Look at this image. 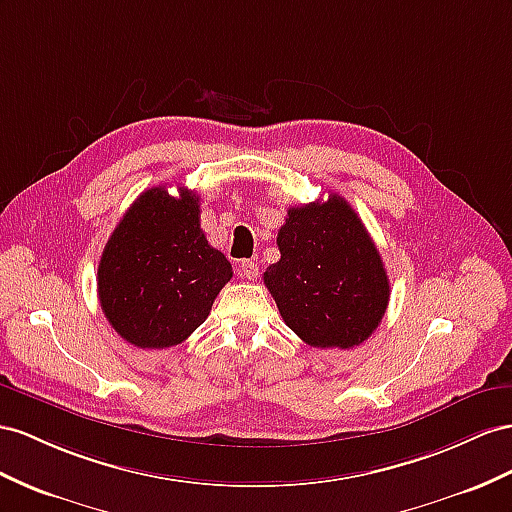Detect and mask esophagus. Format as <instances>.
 Instances as JSON below:
<instances>
[{
  "mask_svg": "<svg viewBox=\"0 0 512 512\" xmlns=\"http://www.w3.org/2000/svg\"><path fill=\"white\" fill-rule=\"evenodd\" d=\"M238 270H240L242 277H244V279H248V281H255V279H257V274H259V266L255 264L253 259H244V261H240Z\"/></svg>",
  "mask_w": 512,
  "mask_h": 512,
  "instance_id": "obj_1",
  "label": "esophagus"
}]
</instances>
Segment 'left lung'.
I'll return each instance as SVG.
<instances>
[{
  "mask_svg": "<svg viewBox=\"0 0 512 512\" xmlns=\"http://www.w3.org/2000/svg\"><path fill=\"white\" fill-rule=\"evenodd\" d=\"M281 259L264 283L285 324L313 348H355L381 324L389 279L381 253L342 196L287 209Z\"/></svg>",
  "mask_w": 512,
  "mask_h": 512,
  "instance_id": "obj_1",
  "label": "left lung"
}]
</instances>
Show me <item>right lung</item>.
Segmentation results:
<instances>
[{
	"instance_id": "1",
	"label": "right lung",
	"mask_w": 512,
	"mask_h": 512,
	"mask_svg": "<svg viewBox=\"0 0 512 512\" xmlns=\"http://www.w3.org/2000/svg\"><path fill=\"white\" fill-rule=\"evenodd\" d=\"M199 194L144 190L112 231L97 270L112 329L138 348L177 346L199 329L233 272L207 244Z\"/></svg>"
}]
</instances>
